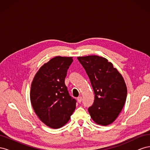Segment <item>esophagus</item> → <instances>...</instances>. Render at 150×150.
<instances>
[{"instance_id": "esophagus-1", "label": "esophagus", "mask_w": 150, "mask_h": 150, "mask_svg": "<svg viewBox=\"0 0 150 150\" xmlns=\"http://www.w3.org/2000/svg\"><path fill=\"white\" fill-rule=\"evenodd\" d=\"M78 103H81V101H82V97L81 96H79L78 98Z\"/></svg>"}]
</instances>
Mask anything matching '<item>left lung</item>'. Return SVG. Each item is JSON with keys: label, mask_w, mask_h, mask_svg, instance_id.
Instances as JSON below:
<instances>
[{"label": "left lung", "mask_w": 150, "mask_h": 150, "mask_svg": "<svg viewBox=\"0 0 150 150\" xmlns=\"http://www.w3.org/2000/svg\"><path fill=\"white\" fill-rule=\"evenodd\" d=\"M87 73L94 93V101L88 108L93 120L107 126L114 122L123 108L127 88L122 75L107 59L98 56L78 57Z\"/></svg>", "instance_id": "obj_1"}]
</instances>
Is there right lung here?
<instances>
[{"label": "right lung", "instance_id": "add662e5", "mask_svg": "<svg viewBox=\"0 0 150 150\" xmlns=\"http://www.w3.org/2000/svg\"><path fill=\"white\" fill-rule=\"evenodd\" d=\"M72 61V57H54L40 67L31 83L32 106L40 120L51 128L64 126L76 109V101L64 83Z\"/></svg>", "mask_w": 150, "mask_h": 150}]
</instances>
